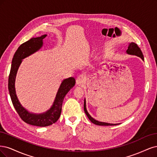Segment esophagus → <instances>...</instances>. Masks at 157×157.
I'll return each instance as SVG.
<instances>
[{"label":"esophagus","instance_id":"1","mask_svg":"<svg viewBox=\"0 0 157 157\" xmlns=\"http://www.w3.org/2000/svg\"><path fill=\"white\" fill-rule=\"evenodd\" d=\"M85 75L84 74H81L76 79V84L78 85H82L85 83Z\"/></svg>","mask_w":157,"mask_h":157}]
</instances>
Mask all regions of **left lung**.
Returning a JSON list of instances; mask_svg holds the SVG:
<instances>
[{
    "label": "left lung",
    "mask_w": 157,
    "mask_h": 157,
    "mask_svg": "<svg viewBox=\"0 0 157 157\" xmlns=\"http://www.w3.org/2000/svg\"><path fill=\"white\" fill-rule=\"evenodd\" d=\"M126 53L128 55H136V56H138L140 57L141 59L144 60V55L142 52H141L140 48L138 46V45L134 43V42H131L128 44V49H126ZM84 111L85 114L87 115V117L93 123L97 125H100V126H114V125H117L119 124H112V123H104V122H100V121H98L97 120L94 119L90 115V114L88 113L87 108H86V100L85 98L84 99Z\"/></svg>",
    "instance_id": "left-lung-1"
}]
</instances>
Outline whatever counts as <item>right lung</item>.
Masks as SVG:
<instances>
[{
	"instance_id": "right-lung-1",
	"label": "right lung",
	"mask_w": 157,
	"mask_h": 157,
	"mask_svg": "<svg viewBox=\"0 0 157 157\" xmlns=\"http://www.w3.org/2000/svg\"><path fill=\"white\" fill-rule=\"evenodd\" d=\"M46 36L47 34H44L40 37L32 38L20 45L12 59L11 70L8 78L10 95L13 107L16 109L19 117L26 123L37 126H48L57 122L61 113L64 97L75 83V80L72 77L63 79L58 89L53 105L45 112L41 113L29 112L20 103L15 88V82H16L17 70L23 61V59L38 52L43 46V40Z\"/></svg>"
}]
</instances>
